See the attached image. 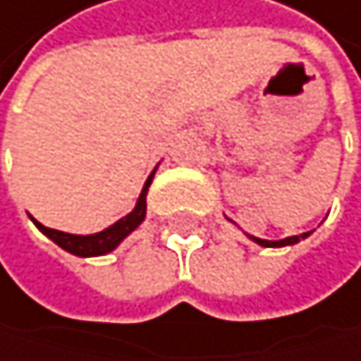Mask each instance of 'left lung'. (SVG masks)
Segmentation results:
<instances>
[{"label":"left lung","instance_id":"obj_1","mask_svg":"<svg viewBox=\"0 0 361 361\" xmlns=\"http://www.w3.org/2000/svg\"><path fill=\"white\" fill-rule=\"evenodd\" d=\"M312 235V231H307V233H300V235H292V238H286V240H262V238H252V235H248V238L255 242V244H259V246H264V248H281V246H294V244H298L300 240H305V238H310Z\"/></svg>","mask_w":361,"mask_h":361}]
</instances>
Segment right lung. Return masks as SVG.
Returning a JSON list of instances; mask_svg holds the SVG:
<instances>
[{"label":"right lung","mask_w":361,"mask_h":361,"mask_svg":"<svg viewBox=\"0 0 361 361\" xmlns=\"http://www.w3.org/2000/svg\"><path fill=\"white\" fill-rule=\"evenodd\" d=\"M159 167V165H157ZM157 167L152 170V174L148 176V180L143 183V189H141V194L137 198V204L135 209L128 213V216H123L119 218L115 224H111L109 228L104 231H99V233H91V235H73V233H65V231H56V228H47L43 226L39 220H35L30 216V220L35 222V226L47 235V238L56 244V246H61L63 250L75 255V257H99V255H106L111 250H115L123 240L128 238V235L145 220V196H148V189L152 185V178L157 174Z\"/></svg>","instance_id":"1"}]
</instances>
